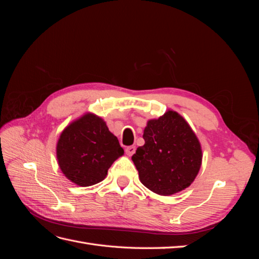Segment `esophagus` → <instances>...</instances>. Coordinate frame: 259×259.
I'll use <instances>...</instances> for the list:
<instances>
[{
    "instance_id": "34e87169",
    "label": "esophagus",
    "mask_w": 259,
    "mask_h": 259,
    "mask_svg": "<svg viewBox=\"0 0 259 259\" xmlns=\"http://www.w3.org/2000/svg\"><path fill=\"white\" fill-rule=\"evenodd\" d=\"M135 150H136V148L134 146H130V147H127L126 149H125V152H126V154L128 156H131V155H133V154L135 153Z\"/></svg>"
}]
</instances>
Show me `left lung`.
Here are the masks:
<instances>
[{"mask_svg":"<svg viewBox=\"0 0 259 259\" xmlns=\"http://www.w3.org/2000/svg\"><path fill=\"white\" fill-rule=\"evenodd\" d=\"M145 145L132 156L140 182L160 195L189 187L202 164V149L190 125L176 111L147 122Z\"/></svg>","mask_w":259,"mask_h":259,"instance_id":"1","label":"left lung"}]
</instances>
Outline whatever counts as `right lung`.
<instances>
[{"instance_id":"right-lung-1","label":"right lung","mask_w":259,"mask_h":259,"mask_svg":"<svg viewBox=\"0 0 259 259\" xmlns=\"http://www.w3.org/2000/svg\"><path fill=\"white\" fill-rule=\"evenodd\" d=\"M123 154V148L109 131L106 122L90 112L62 131L56 147L61 171L81 187L93 186L104 180L109 167Z\"/></svg>"}]
</instances>
